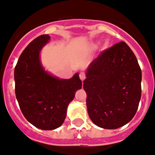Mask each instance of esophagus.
<instances>
[{
  "label": "esophagus",
  "instance_id": "esophagus-1",
  "mask_svg": "<svg viewBox=\"0 0 155 155\" xmlns=\"http://www.w3.org/2000/svg\"><path fill=\"white\" fill-rule=\"evenodd\" d=\"M80 80H82V81H84L86 79V75L84 72H80Z\"/></svg>",
  "mask_w": 155,
  "mask_h": 155
}]
</instances>
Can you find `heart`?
<instances>
[{"mask_svg":"<svg viewBox=\"0 0 155 155\" xmlns=\"http://www.w3.org/2000/svg\"><path fill=\"white\" fill-rule=\"evenodd\" d=\"M98 44H99V42L97 41V42H95V43L91 44V47L92 49H96V48L98 46ZM108 47H109V42H108V41H106L103 45V48L104 49H107Z\"/></svg>","mask_w":155,"mask_h":155,"instance_id":"1","label":"heart"}]
</instances>
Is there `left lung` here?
Returning <instances> with one entry per match:
<instances>
[{"label": "left lung", "instance_id": "obj_1", "mask_svg": "<svg viewBox=\"0 0 155 155\" xmlns=\"http://www.w3.org/2000/svg\"><path fill=\"white\" fill-rule=\"evenodd\" d=\"M84 89L93 123L116 129L134 117L141 98L142 72L136 56L124 41L102 52L86 71Z\"/></svg>", "mask_w": 155, "mask_h": 155}]
</instances>
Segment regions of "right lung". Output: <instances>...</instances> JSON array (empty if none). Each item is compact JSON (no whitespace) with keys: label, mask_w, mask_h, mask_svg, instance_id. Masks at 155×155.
<instances>
[{"label":"right lung","mask_w":155,"mask_h":155,"mask_svg":"<svg viewBox=\"0 0 155 155\" xmlns=\"http://www.w3.org/2000/svg\"><path fill=\"white\" fill-rule=\"evenodd\" d=\"M50 36H38L19 57L14 71L15 96L26 119L42 130L59 128L64 121L68 104L82 88L79 73L68 80L60 79L45 71L40 53Z\"/></svg>","instance_id":"right-lung-1"}]
</instances>
